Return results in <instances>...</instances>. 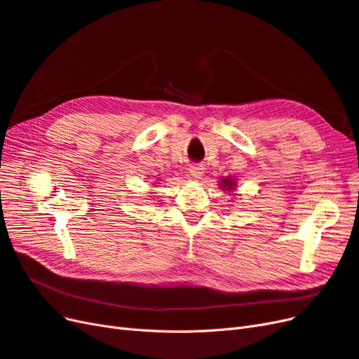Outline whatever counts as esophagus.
Here are the masks:
<instances>
[{"label":"esophagus","instance_id":"34e87169","mask_svg":"<svg viewBox=\"0 0 359 359\" xmlns=\"http://www.w3.org/2000/svg\"><path fill=\"white\" fill-rule=\"evenodd\" d=\"M189 172L194 179H201L204 175V168L200 164H192L189 165Z\"/></svg>","mask_w":359,"mask_h":359}]
</instances>
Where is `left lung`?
I'll return each mask as SVG.
<instances>
[{"label":"left lung","mask_w":359,"mask_h":359,"mask_svg":"<svg viewBox=\"0 0 359 359\" xmlns=\"http://www.w3.org/2000/svg\"><path fill=\"white\" fill-rule=\"evenodd\" d=\"M221 187L225 191H233V189H236V180L231 179V177H224L222 182H221Z\"/></svg>","instance_id":"1"}]
</instances>
